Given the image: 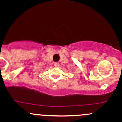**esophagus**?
Masks as SVG:
<instances>
[{
	"mask_svg": "<svg viewBox=\"0 0 122 122\" xmlns=\"http://www.w3.org/2000/svg\"><path fill=\"white\" fill-rule=\"evenodd\" d=\"M54 66L55 67H58L60 66V64L58 62H55L54 64Z\"/></svg>",
	"mask_w": 122,
	"mask_h": 122,
	"instance_id": "1",
	"label": "esophagus"
}]
</instances>
